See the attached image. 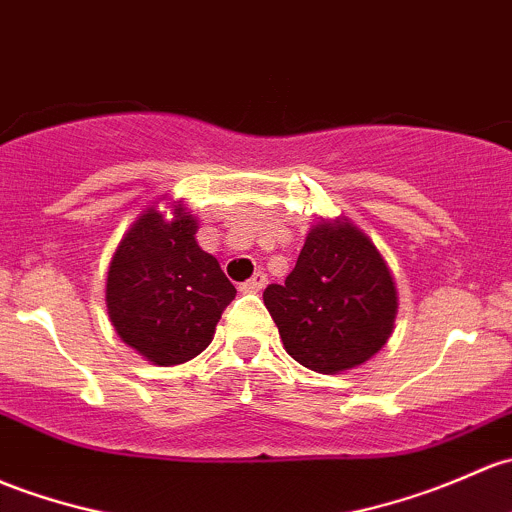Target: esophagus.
Masks as SVG:
<instances>
[{
  "label": "esophagus",
  "mask_w": 512,
  "mask_h": 512,
  "mask_svg": "<svg viewBox=\"0 0 512 512\" xmlns=\"http://www.w3.org/2000/svg\"><path fill=\"white\" fill-rule=\"evenodd\" d=\"M265 284H267V274L265 272H255L250 279H247V282L240 284V292L257 294V292H262V289H265Z\"/></svg>",
  "instance_id": "obj_1"
}]
</instances>
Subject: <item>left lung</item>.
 <instances>
[{"mask_svg": "<svg viewBox=\"0 0 512 512\" xmlns=\"http://www.w3.org/2000/svg\"><path fill=\"white\" fill-rule=\"evenodd\" d=\"M262 299L287 353L324 375L373 358L397 316V289L383 255L348 220L316 223L297 267Z\"/></svg>", "mask_w": 512, "mask_h": 512, "instance_id": "obj_1", "label": "left lung"}]
</instances>
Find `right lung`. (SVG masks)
<instances>
[{
	"label": "right lung",
	"instance_id": "obj_1",
	"mask_svg": "<svg viewBox=\"0 0 512 512\" xmlns=\"http://www.w3.org/2000/svg\"><path fill=\"white\" fill-rule=\"evenodd\" d=\"M186 208L174 218L147 208L112 255L105 301L122 341L157 365H179L206 351L235 287L196 242Z\"/></svg>",
	"mask_w": 512,
	"mask_h": 512
}]
</instances>
